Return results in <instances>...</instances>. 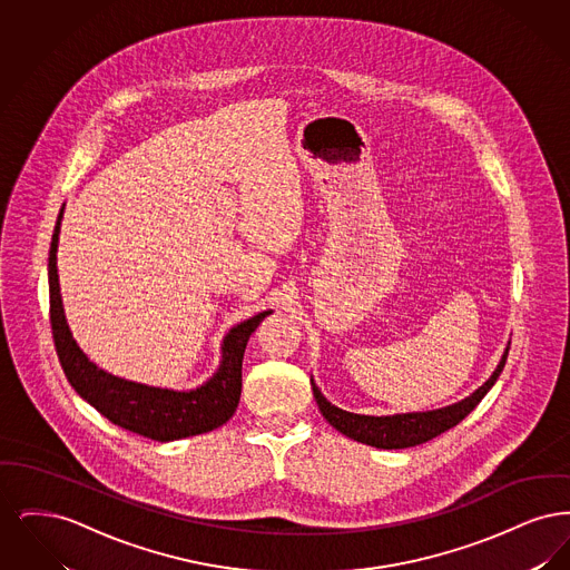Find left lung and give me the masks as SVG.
<instances>
[{
    "label": "left lung",
    "mask_w": 570,
    "mask_h": 570,
    "mask_svg": "<svg viewBox=\"0 0 570 570\" xmlns=\"http://www.w3.org/2000/svg\"><path fill=\"white\" fill-rule=\"evenodd\" d=\"M509 356V348L502 354L500 365L491 374V379L476 389L470 397L461 400L460 404L453 406L440 407V410H430V412H410V414H395V416H365V414H353L342 407H335L331 402H326L325 395L318 391L316 384H312L316 404L321 407L326 421L344 435L353 438L356 442L376 446V449H407L423 444L432 440L435 435L449 432L461 423L479 402L488 395L489 389L493 382L502 374L504 363Z\"/></svg>",
    "instance_id": "left-lung-1"
}]
</instances>
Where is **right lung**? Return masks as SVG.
<instances>
[{
  "label": "right lung",
  "instance_id": "add662e5",
  "mask_svg": "<svg viewBox=\"0 0 570 570\" xmlns=\"http://www.w3.org/2000/svg\"><path fill=\"white\" fill-rule=\"evenodd\" d=\"M61 216L63 209L57 217L49 249L51 328L59 363L75 391L87 404L107 416L110 423L158 442L205 434L224 425L235 414L242 397V363L247 340L272 312H261L254 318L230 328V333L224 337L219 370L214 379L196 391H168L110 376L82 354L63 316L57 277V242Z\"/></svg>",
  "mask_w": 570,
  "mask_h": 570
}]
</instances>
